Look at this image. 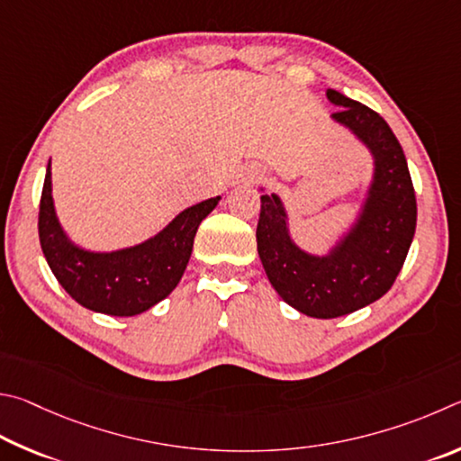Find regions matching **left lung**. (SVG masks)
<instances>
[{
  "label": "left lung",
  "instance_id": "8db88e82",
  "mask_svg": "<svg viewBox=\"0 0 461 461\" xmlns=\"http://www.w3.org/2000/svg\"><path fill=\"white\" fill-rule=\"evenodd\" d=\"M326 96L340 107L332 119L373 156V180L357 221L326 255L295 245L277 194H263L257 224V251L273 289L297 312L320 320L340 318L381 300L407 259L417 224L413 182L389 123L334 88Z\"/></svg>",
  "mask_w": 461,
  "mask_h": 461
}]
</instances>
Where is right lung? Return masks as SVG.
Returning a JSON list of instances; mask_svg holds the SVG:
<instances>
[{
    "mask_svg": "<svg viewBox=\"0 0 461 461\" xmlns=\"http://www.w3.org/2000/svg\"><path fill=\"white\" fill-rule=\"evenodd\" d=\"M218 200L221 196L182 210L164 230L135 247L111 253L86 251L72 243L59 222L48 161L38 214L40 245L54 277L77 303L107 316H137L166 300L180 284L198 226Z\"/></svg>",
    "mask_w": 461,
    "mask_h": 461,
    "instance_id": "obj_1",
    "label": "right lung"
}]
</instances>
